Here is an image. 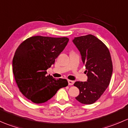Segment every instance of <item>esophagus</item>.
<instances>
[{
  "label": "esophagus",
  "instance_id": "34e87169",
  "mask_svg": "<svg viewBox=\"0 0 128 128\" xmlns=\"http://www.w3.org/2000/svg\"><path fill=\"white\" fill-rule=\"evenodd\" d=\"M68 83H69V86H72V85H73L74 84V81L70 80H68Z\"/></svg>",
  "mask_w": 128,
  "mask_h": 128
}]
</instances>
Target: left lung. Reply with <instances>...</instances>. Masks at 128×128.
Here are the masks:
<instances>
[{"label":"left lung","mask_w":128,"mask_h":128,"mask_svg":"<svg viewBox=\"0 0 128 128\" xmlns=\"http://www.w3.org/2000/svg\"><path fill=\"white\" fill-rule=\"evenodd\" d=\"M73 42L78 48L86 66L87 82H76L79 89L76 100L82 104H90L97 101L110 82L113 64L107 46L92 34L77 37Z\"/></svg>","instance_id":"obj_1"}]
</instances>
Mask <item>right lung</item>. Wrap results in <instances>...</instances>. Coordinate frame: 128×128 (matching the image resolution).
Returning <instances> with one entry per match:
<instances>
[{
	"instance_id": "obj_1",
	"label": "right lung",
	"mask_w": 128,
	"mask_h": 128,
	"mask_svg": "<svg viewBox=\"0 0 128 128\" xmlns=\"http://www.w3.org/2000/svg\"><path fill=\"white\" fill-rule=\"evenodd\" d=\"M69 41L66 37L34 36L23 41L16 50L12 60L13 73L20 92L34 104L51 99L59 88L68 86L64 78L54 79L46 70Z\"/></svg>"
}]
</instances>
